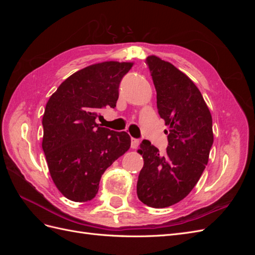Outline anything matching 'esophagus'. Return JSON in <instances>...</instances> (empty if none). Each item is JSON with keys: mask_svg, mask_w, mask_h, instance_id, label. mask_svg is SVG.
Instances as JSON below:
<instances>
[{"mask_svg": "<svg viewBox=\"0 0 255 255\" xmlns=\"http://www.w3.org/2000/svg\"><path fill=\"white\" fill-rule=\"evenodd\" d=\"M139 143H140L139 139H136V138H132V139H130V146H132L133 149H137Z\"/></svg>", "mask_w": 255, "mask_h": 255, "instance_id": "esophagus-1", "label": "esophagus"}]
</instances>
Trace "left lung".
Instances as JSON below:
<instances>
[{
    "label": "left lung",
    "mask_w": 255,
    "mask_h": 255,
    "mask_svg": "<svg viewBox=\"0 0 255 255\" xmlns=\"http://www.w3.org/2000/svg\"><path fill=\"white\" fill-rule=\"evenodd\" d=\"M157 110L168 129L167 154L149 140L137 152L143 167L137 181V196L150 207L180 202L196 186L207 165L214 141L213 120L201 92L188 76L155 55L148 56Z\"/></svg>",
    "instance_id": "left-lung-1"
}]
</instances>
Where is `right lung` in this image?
<instances>
[{
	"mask_svg": "<svg viewBox=\"0 0 255 255\" xmlns=\"http://www.w3.org/2000/svg\"><path fill=\"white\" fill-rule=\"evenodd\" d=\"M134 63L103 61L88 66L59 85L45 105L42 149L57 189L74 202L98 194L104 171L130 146L127 132L99 127V112L115 109L119 84Z\"/></svg>",
	"mask_w": 255,
	"mask_h": 255,
	"instance_id": "1",
	"label": "right lung"
}]
</instances>
